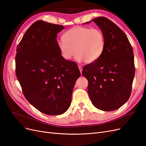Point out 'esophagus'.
<instances>
[{
    "label": "esophagus",
    "mask_w": 146,
    "mask_h": 146,
    "mask_svg": "<svg viewBox=\"0 0 146 146\" xmlns=\"http://www.w3.org/2000/svg\"><path fill=\"white\" fill-rule=\"evenodd\" d=\"M78 67H79V70H80V73H82V66H78Z\"/></svg>",
    "instance_id": "1"
}]
</instances>
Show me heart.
<instances>
[{"mask_svg":"<svg viewBox=\"0 0 146 146\" xmlns=\"http://www.w3.org/2000/svg\"><path fill=\"white\" fill-rule=\"evenodd\" d=\"M61 56L69 60L77 53L78 62L93 63L103 54L105 48V37L99 28L75 26L65 32L63 40L57 41Z\"/></svg>","mask_w":146,"mask_h":146,"instance_id":"obj_1","label":"heart"}]
</instances>
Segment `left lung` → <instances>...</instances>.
Returning <instances> with one entry per match:
<instances>
[{"label":"left lung","mask_w":146,"mask_h":146,"mask_svg":"<svg viewBox=\"0 0 146 146\" xmlns=\"http://www.w3.org/2000/svg\"><path fill=\"white\" fill-rule=\"evenodd\" d=\"M92 21L104 32L105 48L98 60L84 66L82 74L88 81L93 105L104 111H114L131 94L135 72L132 47L125 32L108 19L99 17Z\"/></svg>","instance_id":"1"}]
</instances>
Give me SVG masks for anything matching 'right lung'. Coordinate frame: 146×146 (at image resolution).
<instances>
[{
    "label": "right lung",
    "instance_id": "right-lung-1",
    "mask_svg": "<svg viewBox=\"0 0 146 146\" xmlns=\"http://www.w3.org/2000/svg\"><path fill=\"white\" fill-rule=\"evenodd\" d=\"M60 25L37 20L26 31L16 49L15 73L23 93L36 110L60 115L71 104L80 73L76 63L61 55L56 37Z\"/></svg>",
    "mask_w": 146,
    "mask_h": 146
}]
</instances>
